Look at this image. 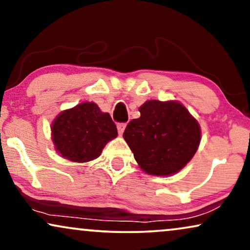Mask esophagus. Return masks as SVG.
Returning a JSON list of instances; mask_svg holds the SVG:
<instances>
[{
  "label": "esophagus",
  "mask_w": 250,
  "mask_h": 250,
  "mask_svg": "<svg viewBox=\"0 0 250 250\" xmlns=\"http://www.w3.org/2000/svg\"><path fill=\"white\" fill-rule=\"evenodd\" d=\"M126 127V124L125 123H119V124H117V129H118V133L119 134H123L124 133V129Z\"/></svg>",
  "instance_id": "esophagus-1"
}]
</instances>
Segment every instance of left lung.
Here are the masks:
<instances>
[{"label": "left lung", "mask_w": 250, "mask_h": 250, "mask_svg": "<svg viewBox=\"0 0 250 250\" xmlns=\"http://www.w3.org/2000/svg\"><path fill=\"white\" fill-rule=\"evenodd\" d=\"M141 116L126 126L123 138L140 168L149 175L179 173L199 148V123L179 101L148 100Z\"/></svg>", "instance_id": "left-lung-1"}]
</instances>
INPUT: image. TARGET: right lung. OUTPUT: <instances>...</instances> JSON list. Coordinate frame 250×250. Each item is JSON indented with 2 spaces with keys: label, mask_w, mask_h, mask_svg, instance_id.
<instances>
[{
  "label": "right lung",
  "mask_w": 250,
  "mask_h": 250,
  "mask_svg": "<svg viewBox=\"0 0 250 250\" xmlns=\"http://www.w3.org/2000/svg\"><path fill=\"white\" fill-rule=\"evenodd\" d=\"M117 127L108 112L94 102H82L62 110L51 124L54 150L74 163H88L117 138Z\"/></svg>",
  "instance_id": "1"
}]
</instances>
